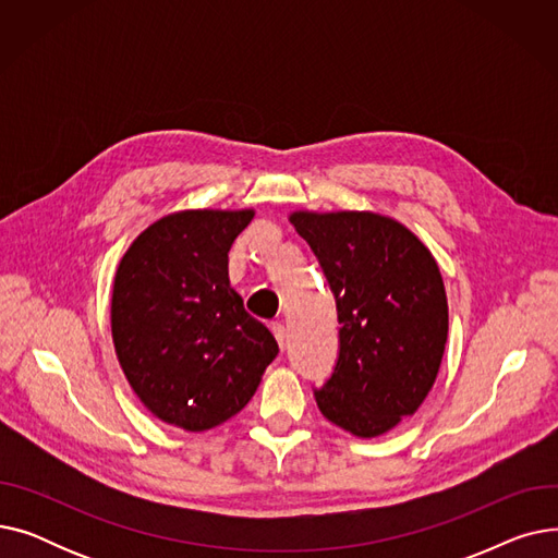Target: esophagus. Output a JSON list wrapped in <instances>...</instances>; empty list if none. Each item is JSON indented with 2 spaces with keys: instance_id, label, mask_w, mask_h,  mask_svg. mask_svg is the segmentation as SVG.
Wrapping results in <instances>:
<instances>
[{
  "instance_id": "esophagus-1",
  "label": "esophagus",
  "mask_w": 558,
  "mask_h": 558,
  "mask_svg": "<svg viewBox=\"0 0 558 558\" xmlns=\"http://www.w3.org/2000/svg\"><path fill=\"white\" fill-rule=\"evenodd\" d=\"M271 330H274V337H276L278 345L284 350V339H287V330H284V326L280 324V320H274V324H271Z\"/></svg>"
}]
</instances>
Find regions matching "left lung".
Instances as JSON below:
<instances>
[{"label": "left lung", "instance_id": "obj_1", "mask_svg": "<svg viewBox=\"0 0 558 558\" xmlns=\"http://www.w3.org/2000/svg\"><path fill=\"white\" fill-rule=\"evenodd\" d=\"M324 269L339 318V357L316 404L341 429L373 438L427 398L448 339L438 264L412 230L375 213H294Z\"/></svg>", "mask_w": 558, "mask_h": 558}]
</instances>
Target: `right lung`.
Instances as JSON below:
<instances>
[{"mask_svg": "<svg viewBox=\"0 0 558 558\" xmlns=\"http://www.w3.org/2000/svg\"><path fill=\"white\" fill-rule=\"evenodd\" d=\"M253 210H185L146 228L112 287V341L160 421L203 432L246 407L278 343L230 287L228 251Z\"/></svg>", "mask_w": 558, "mask_h": 558, "instance_id": "1", "label": "right lung"}]
</instances>
